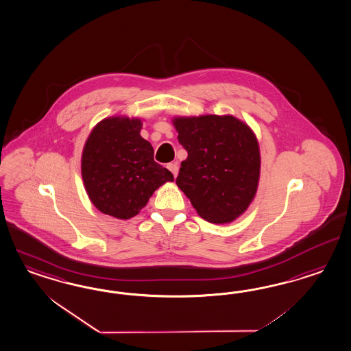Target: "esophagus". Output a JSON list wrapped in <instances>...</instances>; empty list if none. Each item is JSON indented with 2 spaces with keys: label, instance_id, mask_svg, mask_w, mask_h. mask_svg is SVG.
Returning a JSON list of instances; mask_svg holds the SVG:
<instances>
[{
  "label": "esophagus",
  "instance_id": "1",
  "mask_svg": "<svg viewBox=\"0 0 351 351\" xmlns=\"http://www.w3.org/2000/svg\"><path fill=\"white\" fill-rule=\"evenodd\" d=\"M168 169L173 173V176H174V178L177 177V174H178V164L177 162H171V164H168Z\"/></svg>",
  "mask_w": 351,
  "mask_h": 351
}]
</instances>
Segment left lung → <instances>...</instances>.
Segmentation results:
<instances>
[{"instance_id":"obj_1","label":"left lung","mask_w":351,"mask_h":351,"mask_svg":"<svg viewBox=\"0 0 351 351\" xmlns=\"http://www.w3.org/2000/svg\"><path fill=\"white\" fill-rule=\"evenodd\" d=\"M173 125L189 156L177 186L205 221L224 224L247 210L259 184L255 133L233 115L176 117Z\"/></svg>"}]
</instances>
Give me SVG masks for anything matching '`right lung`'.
<instances>
[{"label": "right lung", "instance_id": "1", "mask_svg": "<svg viewBox=\"0 0 351 351\" xmlns=\"http://www.w3.org/2000/svg\"><path fill=\"white\" fill-rule=\"evenodd\" d=\"M140 118L110 117L95 125L82 152V178L90 202L104 214L130 219L152 193L174 177L154 160L141 137Z\"/></svg>", "mask_w": 351, "mask_h": 351}]
</instances>
